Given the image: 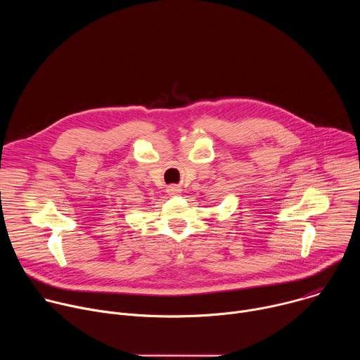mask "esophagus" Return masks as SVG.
Returning a JSON list of instances; mask_svg holds the SVG:
<instances>
[{"label": "esophagus", "mask_w": 360, "mask_h": 360, "mask_svg": "<svg viewBox=\"0 0 360 360\" xmlns=\"http://www.w3.org/2000/svg\"><path fill=\"white\" fill-rule=\"evenodd\" d=\"M167 191H168L169 195H175V193H179V192H181V188L176 186V185H171V186H168Z\"/></svg>", "instance_id": "esophagus-1"}]
</instances>
